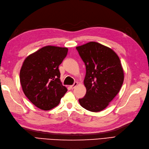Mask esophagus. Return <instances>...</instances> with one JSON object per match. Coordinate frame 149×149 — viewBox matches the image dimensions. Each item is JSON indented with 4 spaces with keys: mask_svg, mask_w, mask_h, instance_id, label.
<instances>
[{
    "mask_svg": "<svg viewBox=\"0 0 149 149\" xmlns=\"http://www.w3.org/2000/svg\"><path fill=\"white\" fill-rule=\"evenodd\" d=\"M77 85H78V83H77V82H74V84H73V85H71L70 87H70V88H71V89H74L76 87H77Z\"/></svg>",
    "mask_w": 149,
    "mask_h": 149,
    "instance_id": "obj_1",
    "label": "esophagus"
}]
</instances>
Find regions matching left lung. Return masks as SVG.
<instances>
[{
	"mask_svg": "<svg viewBox=\"0 0 149 149\" xmlns=\"http://www.w3.org/2000/svg\"><path fill=\"white\" fill-rule=\"evenodd\" d=\"M84 62L87 89L79 102L92 112L107 108L119 92L124 74L120 58L113 49L96 42H89L76 47Z\"/></svg>",
	"mask_w": 149,
	"mask_h": 149,
	"instance_id": "1",
	"label": "left lung"
}]
</instances>
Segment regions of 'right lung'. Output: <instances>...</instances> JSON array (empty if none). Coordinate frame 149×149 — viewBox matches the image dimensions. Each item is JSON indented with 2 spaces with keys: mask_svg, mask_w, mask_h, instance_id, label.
Here are the masks:
<instances>
[{
  "mask_svg": "<svg viewBox=\"0 0 149 149\" xmlns=\"http://www.w3.org/2000/svg\"><path fill=\"white\" fill-rule=\"evenodd\" d=\"M68 48L46 46L25 59L19 80L25 95L42 110L57 107L68 89L60 80L58 66L68 54Z\"/></svg>",
  "mask_w": 149,
  "mask_h": 149,
  "instance_id": "add662e5",
  "label": "right lung"
}]
</instances>
